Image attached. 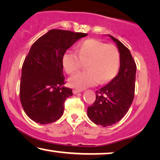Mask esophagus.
Listing matches in <instances>:
<instances>
[{
    "label": "esophagus",
    "instance_id": "obj_1",
    "mask_svg": "<svg viewBox=\"0 0 160 160\" xmlns=\"http://www.w3.org/2000/svg\"><path fill=\"white\" fill-rule=\"evenodd\" d=\"M72 92L74 94H78V93H79V92H80V90H73Z\"/></svg>",
    "mask_w": 160,
    "mask_h": 160
}]
</instances>
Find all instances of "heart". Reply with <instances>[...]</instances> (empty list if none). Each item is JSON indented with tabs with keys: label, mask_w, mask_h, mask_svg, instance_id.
Masks as SVG:
<instances>
[{
	"label": "heart",
	"mask_w": 160,
	"mask_h": 160,
	"mask_svg": "<svg viewBox=\"0 0 160 160\" xmlns=\"http://www.w3.org/2000/svg\"><path fill=\"white\" fill-rule=\"evenodd\" d=\"M65 72L72 74L87 63L85 72H78L69 79V85L82 90L100 82L106 84L117 75L120 68V54L113 44H106L96 39H87L78 44V53L68 50L62 56Z\"/></svg>",
	"instance_id": "obj_1"
}]
</instances>
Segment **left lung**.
Segmentation results:
<instances>
[{
	"label": "left lung",
	"instance_id": "1",
	"mask_svg": "<svg viewBox=\"0 0 160 160\" xmlns=\"http://www.w3.org/2000/svg\"><path fill=\"white\" fill-rule=\"evenodd\" d=\"M108 36L117 46L120 68L115 78L95 92V101L88 107L87 111L90 121L104 127L118 122L128 112L134 96L137 72V66L128 49L116 38Z\"/></svg>",
	"mask_w": 160,
	"mask_h": 160
}]
</instances>
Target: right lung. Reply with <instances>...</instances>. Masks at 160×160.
Here are the masks:
<instances>
[{
    "label": "right lung",
    "mask_w": 160,
    "mask_h": 160,
    "mask_svg": "<svg viewBox=\"0 0 160 160\" xmlns=\"http://www.w3.org/2000/svg\"><path fill=\"white\" fill-rule=\"evenodd\" d=\"M86 36L52 29L31 47L21 70L20 100L26 114L36 123H51L62 116L65 100L73 95L72 89L63 86L62 56Z\"/></svg>",
    "instance_id": "obj_1"
}]
</instances>
